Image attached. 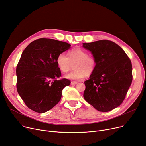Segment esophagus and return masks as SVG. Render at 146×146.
I'll return each instance as SVG.
<instances>
[{
  "label": "esophagus",
  "instance_id": "34e87169",
  "mask_svg": "<svg viewBox=\"0 0 146 146\" xmlns=\"http://www.w3.org/2000/svg\"><path fill=\"white\" fill-rule=\"evenodd\" d=\"M76 84H78L77 82H74V81L71 82V85H76Z\"/></svg>",
  "mask_w": 146,
  "mask_h": 146
}]
</instances>
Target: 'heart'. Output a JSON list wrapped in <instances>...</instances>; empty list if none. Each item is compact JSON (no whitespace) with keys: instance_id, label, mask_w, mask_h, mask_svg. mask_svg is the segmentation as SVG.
I'll list each match as a JSON object with an SVG mask.
<instances>
[{"instance_id":"1","label":"heart","mask_w":146,"mask_h":146,"mask_svg":"<svg viewBox=\"0 0 146 146\" xmlns=\"http://www.w3.org/2000/svg\"><path fill=\"white\" fill-rule=\"evenodd\" d=\"M56 64L63 73H67L73 66L74 70L65 76L68 79L79 80L85 75L90 76L96 68V60L85 50L80 48L72 49L68 52V57L64 53L59 54L56 58Z\"/></svg>"}]
</instances>
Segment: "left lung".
Instances as JSON below:
<instances>
[{
  "mask_svg": "<svg viewBox=\"0 0 146 146\" xmlns=\"http://www.w3.org/2000/svg\"><path fill=\"white\" fill-rule=\"evenodd\" d=\"M96 65L90 79L84 82V97L99 111L107 112L123 101L132 80L131 62L115 42L101 40L84 43Z\"/></svg>",
  "mask_w": 146,
  "mask_h": 146,
  "instance_id": "obj_1",
  "label": "left lung"
}]
</instances>
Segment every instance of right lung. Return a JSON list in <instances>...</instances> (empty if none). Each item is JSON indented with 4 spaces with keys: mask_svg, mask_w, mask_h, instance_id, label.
<instances>
[{
    "mask_svg": "<svg viewBox=\"0 0 146 146\" xmlns=\"http://www.w3.org/2000/svg\"><path fill=\"white\" fill-rule=\"evenodd\" d=\"M70 44L42 38L31 42L23 52L17 67V89L31 110L45 113L58 104L62 90L70 85L56 64L59 54L70 48Z\"/></svg>",
    "mask_w": 146,
    "mask_h": 146,
    "instance_id": "obj_1",
    "label": "right lung"
}]
</instances>
